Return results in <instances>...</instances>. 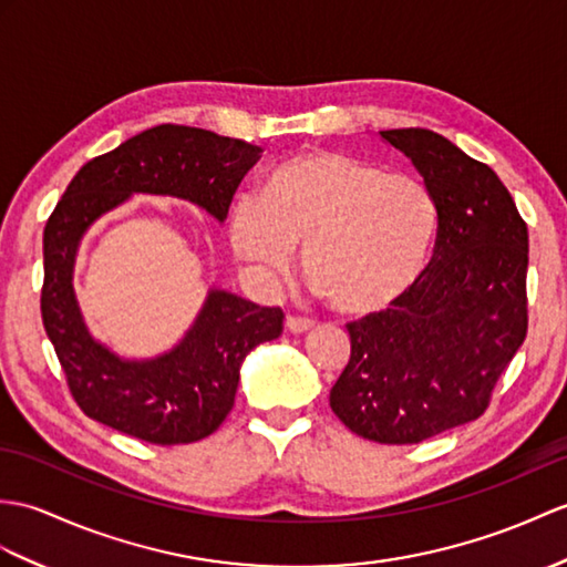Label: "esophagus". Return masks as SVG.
<instances>
[{
	"label": "esophagus",
	"instance_id": "1",
	"mask_svg": "<svg viewBox=\"0 0 567 567\" xmlns=\"http://www.w3.org/2000/svg\"><path fill=\"white\" fill-rule=\"evenodd\" d=\"M285 328L289 333H307L309 328H313V321L307 319V316H295V313H287L285 319Z\"/></svg>",
	"mask_w": 567,
	"mask_h": 567
}]
</instances>
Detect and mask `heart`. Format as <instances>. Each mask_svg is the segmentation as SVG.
<instances>
[{
    "instance_id": "b5f03b06",
    "label": "heart",
    "mask_w": 567,
    "mask_h": 567,
    "mask_svg": "<svg viewBox=\"0 0 567 567\" xmlns=\"http://www.w3.org/2000/svg\"><path fill=\"white\" fill-rule=\"evenodd\" d=\"M437 200L425 181L336 150H305L236 195L229 241L260 280L301 268L346 316L391 309L423 278L437 241Z\"/></svg>"
}]
</instances>
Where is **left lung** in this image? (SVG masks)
Returning <instances> with one entry per match:
<instances>
[{"instance_id": "8db88e82", "label": "left lung", "mask_w": 567, "mask_h": 567, "mask_svg": "<svg viewBox=\"0 0 567 567\" xmlns=\"http://www.w3.org/2000/svg\"><path fill=\"white\" fill-rule=\"evenodd\" d=\"M437 200L423 278L391 309L348 323L350 360L331 389L348 430L417 444L478 420L529 328V231L505 183L425 127L381 130Z\"/></svg>"}]
</instances>
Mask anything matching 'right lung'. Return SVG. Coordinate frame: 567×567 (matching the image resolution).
<instances>
[{
    "mask_svg": "<svg viewBox=\"0 0 567 567\" xmlns=\"http://www.w3.org/2000/svg\"><path fill=\"white\" fill-rule=\"evenodd\" d=\"M260 147L188 125H156L86 162L43 231L41 316L74 403L91 420L150 444H190L234 408L239 367L282 333L280 307L213 289L183 343L152 362H123L91 340L72 292L76 244L130 193L178 195L219 221Z\"/></svg>",
    "mask_w": 567,
    "mask_h": 567,
    "instance_id": "obj_1",
    "label": "right lung"
}]
</instances>
